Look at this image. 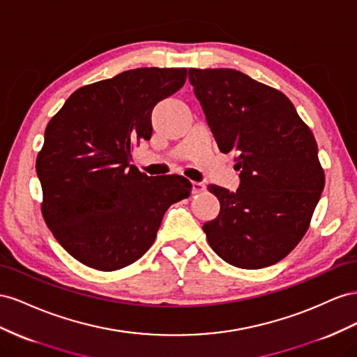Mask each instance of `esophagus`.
I'll list each match as a JSON object with an SVG mask.
<instances>
[{
	"label": "esophagus",
	"instance_id": "1",
	"mask_svg": "<svg viewBox=\"0 0 357 357\" xmlns=\"http://www.w3.org/2000/svg\"><path fill=\"white\" fill-rule=\"evenodd\" d=\"M191 187H192V195H200V192L206 190V185L203 184V182H192Z\"/></svg>",
	"mask_w": 357,
	"mask_h": 357
}]
</instances>
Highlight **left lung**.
Wrapping results in <instances>:
<instances>
[{
	"label": "left lung",
	"instance_id": "1",
	"mask_svg": "<svg viewBox=\"0 0 357 357\" xmlns=\"http://www.w3.org/2000/svg\"><path fill=\"white\" fill-rule=\"evenodd\" d=\"M190 84L221 152H236L241 184L203 224L211 248L233 266L278 263L308 230L324 188L319 149L291 101L233 68H190Z\"/></svg>",
	"mask_w": 357,
	"mask_h": 357
}]
</instances>
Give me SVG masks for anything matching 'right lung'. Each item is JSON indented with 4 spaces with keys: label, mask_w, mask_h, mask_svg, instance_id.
Instances as JSON below:
<instances>
[{
    "label": "right lung",
    "mask_w": 357,
    "mask_h": 357,
    "mask_svg": "<svg viewBox=\"0 0 357 357\" xmlns=\"http://www.w3.org/2000/svg\"><path fill=\"white\" fill-rule=\"evenodd\" d=\"M187 68L145 67L79 88L49 121L37 155L42 212L70 256L97 271L139 260L172 203L187 199L179 175L148 176L130 165L149 140L151 112L185 84Z\"/></svg>",
    "instance_id": "1"
}]
</instances>
